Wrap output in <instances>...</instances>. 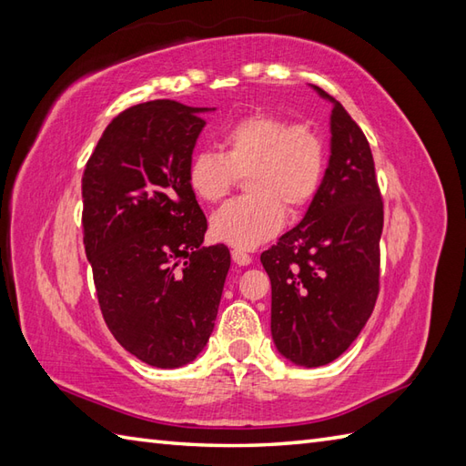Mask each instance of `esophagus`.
I'll list each match as a JSON object with an SVG mask.
<instances>
[{"label": "esophagus", "mask_w": 466, "mask_h": 466, "mask_svg": "<svg viewBox=\"0 0 466 466\" xmlns=\"http://www.w3.org/2000/svg\"><path fill=\"white\" fill-rule=\"evenodd\" d=\"M232 259H234V264H238V266H250L252 264V256L246 254L244 250H238V248H234V250H232Z\"/></svg>", "instance_id": "34e87169"}]
</instances>
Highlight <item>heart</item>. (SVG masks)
Wrapping results in <instances>:
<instances>
[{"label":"heart","mask_w":466,"mask_h":466,"mask_svg":"<svg viewBox=\"0 0 466 466\" xmlns=\"http://www.w3.org/2000/svg\"><path fill=\"white\" fill-rule=\"evenodd\" d=\"M216 150L188 162V187L204 202H218L246 177L248 197L216 210L210 232L224 244L250 250L276 236L291 214L304 212L326 178L328 145L316 127L256 113L224 128Z\"/></svg>","instance_id":"b5f03b06"}]
</instances>
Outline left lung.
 <instances>
[{
	"mask_svg": "<svg viewBox=\"0 0 466 466\" xmlns=\"http://www.w3.org/2000/svg\"><path fill=\"white\" fill-rule=\"evenodd\" d=\"M333 105L331 147L318 197L304 218L259 259L272 282V339L288 361L328 365L365 328L380 294L383 202L363 131Z\"/></svg>",
	"mask_w": 466,
	"mask_h": 466,
	"instance_id": "left-lung-1",
	"label": "left lung"
}]
</instances>
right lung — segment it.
Listing matches in <instances>:
<instances>
[{"label": "right lung", "mask_w": 466, "mask_h": 466, "mask_svg": "<svg viewBox=\"0 0 466 466\" xmlns=\"http://www.w3.org/2000/svg\"><path fill=\"white\" fill-rule=\"evenodd\" d=\"M214 109L158 99L106 125L83 172V244L106 328L137 360L175 370L207 348L230 252L202 248L188 162Z\"/></svg>", "instance_id": "obj_1"}]
</instances>
